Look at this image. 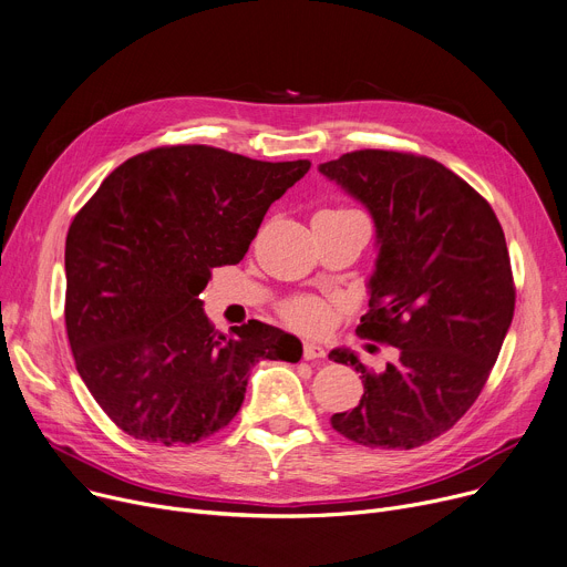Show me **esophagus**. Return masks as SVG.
<instances>
[{"instance_id":"obj_1","label":"esophagus","mask_w":567,"mask_h":567,"mask_svg":"<svg viewBox=\"0 0 567 567\" xmlns=\"http://www.w3.org/2000/svg\"><path fill=\"white\" fill-rule=\"evenodd\" d=\"M324 347L318 344V342H303V359L307 361H318V359H324Z\"/></svg>"}]
</instances>
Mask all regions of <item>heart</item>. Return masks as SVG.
<instances>
[{"mask_svg": "<svg viewBox=\"0 0 567 567\" xmlns=\"http://www.w3.org/2000/svg\"><path fill=\"white\" fill-rule=\"evenodd\" d=\"M318 215H324V217H354L359 213L352 210V208H347V206H338V208H324ZM284 316H286V320H290L292 324H297L301 329H320L329 318L324 301H320L318 297L290 299L284 307Z\"/></svg>", "mask_w": 567, "mask_h": 567, "instance_id": "1", "label": "heart"}]
</instances>
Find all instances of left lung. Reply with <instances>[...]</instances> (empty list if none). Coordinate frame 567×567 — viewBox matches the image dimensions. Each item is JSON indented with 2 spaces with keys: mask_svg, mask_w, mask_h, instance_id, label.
I'll return each instance as SVG.
<instances>
[{
  "mask_svg": "<svg viewBox=\"0 0 567 567\" xmlns=\"http://www.w3.org/2000/svg\"><path fill=\"white\" fill-rule=\"evenodd\" d=\"M320 172L377 225L370 311L357 331L400 350L383 372L350 350L329 354L363 379L359 406L336 413L331 426L365 447H420L476 402L511 327L515 284L502 225L458 174L420 154L357 150Z\"/></svg>",
  "mask_w": 567,
  "mask_h": 567,
  "instance_id": "8db88e82",
  "label": "left lung"
}]
</instances>
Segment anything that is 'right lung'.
<instances>
[{"label": "right lung", "instance_id": "obj_1", "mask_svg": "<svg viewBox=\"0 0 567 567\" xmlns=\"http://www.w3.org/2000/svg\"><path fill=\"white\" fill-rule=\"evenodd\" d=\"M311 161H256L167 145L115 167L65 238V329L76 372L136 441L193 445L243 406L249 370L301 359V342L258 320L217 331L199 292L236 266L272 202Z\"/></svg>", "mask_w": 567, "mask_h": 567}]
</instances>
